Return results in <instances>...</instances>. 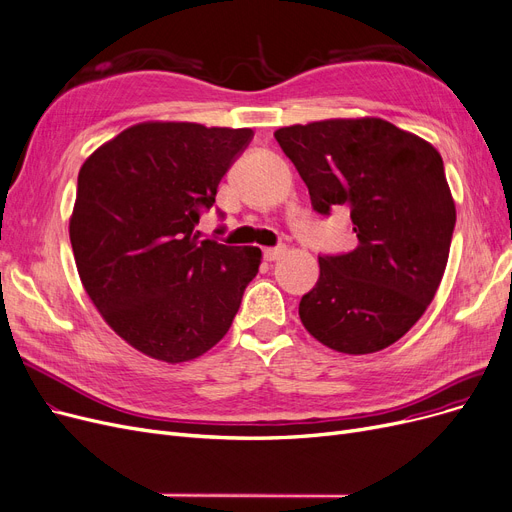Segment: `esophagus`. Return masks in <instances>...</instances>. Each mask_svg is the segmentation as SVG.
Instances as JSON below:
<instances>
[{
	"instance_id": "1",
	"label": "esophagus",
	"mask_w": 512,
	"mask_h": 512,
	"mask_svg": "<svg viewBox=\"0 0 512 512\" xmlns=\"http://www.w3.org/2000/svg\"><path fill=\"white\" fill-rule=\"evenodd\" d=\"M286 253V247H272V249H263V257L268 261H276Z\"/></svg>"
}]
</instances>
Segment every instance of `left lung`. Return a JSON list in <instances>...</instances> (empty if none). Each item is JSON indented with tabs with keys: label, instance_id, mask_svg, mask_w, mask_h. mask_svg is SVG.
Instances as JSON below:
<instances>
[{
	"label": "left lung",
	"instance_id": "1",
	"mask_svg": "<svg viewBox=\"0 0 512 512\" xmlns=\"http://www.w3.org/2000/svg\"><path fill=\"white\" fill-rule=\"evenodd\" d=\"M316 213L347 207L358 247L318 255L299 318L322 345L362 355L402 339L446 270L456 207L439 152L383 119H330L274 133Z\"/></svg>",
	"mask_w": 512,
	"mask_h": 512
}]
</instances>
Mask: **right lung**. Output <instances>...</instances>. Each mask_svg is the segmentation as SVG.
Returning <instances> with one entry per match:
<instances>
[{"label":"right lung","mask_w":512,"mask_h":512,"mask_svg":"<svg viewBox=\"0 0 512 512\" xmlns=\"http://www.w3.org/2000/svg\"><path fill=\"white\" fill-rule=\"evenodd\" d=\"M251 140V129L140 123L79 171L69 226L79 278L106 324L154 360L180 364L217 345L257 276V247L196 230Z\"/></svg>","instance_id":"obj_1"}]
</instances>
